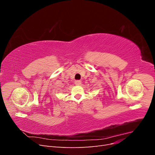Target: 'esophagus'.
Listing matches in <instances>:
<instances>
[{"mask_svg": "<svg viewBox=\"0 0 155 155\" xmlns=\"http://www.w3.org/2000/svg\"><path fill=\"white\" fill-rule=\"evenodd\" d=\"M75 84H76V85H80L81 84V81L79 80H77L75 81Z\"/></svg>", "mask_w": 155, "mask_h": 155, "instance_id": "34e87169", "label": "esophagus"}]
</instances>
